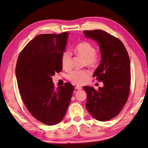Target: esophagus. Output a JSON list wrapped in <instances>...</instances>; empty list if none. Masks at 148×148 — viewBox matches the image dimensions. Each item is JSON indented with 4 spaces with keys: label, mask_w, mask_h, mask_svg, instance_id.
<instances>
[{
    "label": "esophagus",
    "mask_w": 148,
    "mask_h": 148,
    "mask_svg": "<svg viewBox=\"0 0 148 148\" xmlns=\"http://www.w3.org/2000/svg\"><path fill=\"white\" fill-rule=\"evenodd\" d=\"M75 89L78 90V91H80V90H82V87H81L80 86H76L75 87Z\"/></svg>",
    "instance_id": "1"
}]
</instances>
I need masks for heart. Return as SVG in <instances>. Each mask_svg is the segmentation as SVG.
I'll use <instances>...</instances> for the list:
<instances>
[{
	"instance_id": "b5f03b06",
	"label": "heart",
	"mask_w": 148,
	"mask_h": 148,
	"mask_svg": "<svg viewBox=\"0 0 148 148\" xmlns=\"http://www.w3.org/2000/svg\"><path fill=\"white\" fill-rule=\"evenodd\" d=\"M75 52L78 56L82 57L86 59L87 65L95 67L97 66L99 61V56L96 53L95 48L93 45L88 42H82L78 43L75 47ZM62 67L65 70H68L71 66V53L69 51H66L62 53L61 57ZM90 75V72L86 70H75L71 71L68 75V79L71 82L76 84H82L85 82L86 80Z\"/></svg>"
}]
</instances>
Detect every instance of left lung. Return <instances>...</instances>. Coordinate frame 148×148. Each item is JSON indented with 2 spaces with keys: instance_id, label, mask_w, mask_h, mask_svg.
<instances>
[{
  "instance_id": "8db88e82",
  "label": "left lung",
  "mask_w": 148,
  "mask_h": 148,
  "mask_svg": "<svg viewBox=\"0 0 148 148\" xmlns=\"http://www.w3.org/2000/svg\"><path fill=\"white\" fill-rule=\"evenodd\" d=\"M85 37L97 42L101 60L92 76L103 82L96 91L84 86L87 93L86 107L100 121L116 116L126 103L130 87V61L127 50L119 39L102 30L84 31Z\"/></svg>"
}]
</instances>
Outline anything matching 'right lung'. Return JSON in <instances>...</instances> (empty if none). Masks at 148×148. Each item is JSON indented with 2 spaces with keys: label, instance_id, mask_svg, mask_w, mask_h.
<instances>
[{
  "label": "right lung",
  "instance_id": "obj_1",
  "mask_svg": "<svg viewBox=\"0 0 148 148\" xmlns=\"http://www.w3.org/2000/svg\"><path fill=\"white\" fill-rule=\"evenodd\" d=\"M69 33L40 34L24 47L17 60L18 87L25 106L39 121L55 125L62 120L74 87L70 83L55 89L52 76L62 71L61 57Z\"/></svg>",
  "mask_w": 148,
  "mask_h": 148
}]
</instances>
